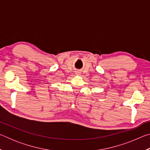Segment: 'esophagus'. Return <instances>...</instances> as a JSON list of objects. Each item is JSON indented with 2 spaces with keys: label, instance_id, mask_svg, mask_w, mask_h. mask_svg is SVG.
Returning a JSON list of instances; mask_svg holds the SVG:
<instances>
[{
  "label": "esophagus",
  "instance_id": "1",
  "mask_svg": "<svg viewBox=\"0 0 150 150\" xmlns=\"http://www.w3.org/2000/svg\"><path fill=\"white\" fill-rule=\"evenodd\" d=\"M77 73V75H79V73H79V72H77V73Z\"/></svg>",
  "mask_w": 150,
  "mask_h": 150
}]
</instances>
